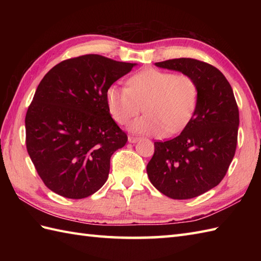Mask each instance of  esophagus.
Here are the masks:
<instances>
[{
    "label": "esophagus",
    "mask_w": 261,
    "mask_h": 261,
    "mask_svg": "<svg viewBox=\"0 0 261 261\" xmlns=\"http://www.w3.org/2000/svg\"><path fill=\"white\" fill-rule=\"evenodd\" d=\"M140 140L139 137H135V136H129L127 137V141H129L130 143H136Z\"/></svg>",
    "instance_id": "obj_1"
}]
</instances>
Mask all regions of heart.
I'll return each mask as SVG.
<instances>
[{"label": "heart", "mask_w": 261, "mask_h": 261, "mask_svg": "<svg viewBox=\"0 0 261 261\" xmlns=\"http://www.w3.org/2000/svg\"><path fill=\"white\" fill-rule=\"evenodd\" d=\"M198 87L187 74L146 68L130 76L126 88L110 85L105 101L110 114L125 124L143 109L145 114L131 122L134 134L164 137L176 134L190 123L197 107Z\"/></svg>", "instance_id": "1"}]
</instances>
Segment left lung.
<instances>
[{"label":"left lung","instance_id":"left-lung-1","mask_svg":"<svg viewBox=\"0 0 261 261\" xmlns=\"http://www.w3.org/2000/svg\"><path fill=\"white\" fill-rule=\"evenodd\" d=\"M154 65L193 77L198 99L195 113L179 136L154 142L147 174L166 196L196 197L220 184L234 157L239 126L234 94L224 75L201 60L178 58Z\"/></svg>","mask_w":261,"mask_h":261}]
</instances>
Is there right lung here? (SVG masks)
I'll return each instance as SVG.
<instances>
[{
    "mask_svg": "<svg viewBox=\"0 0 261 261\" xmlns=\"http://www.w3.org/2000/svg\"><path fill=\"white\" fill-rule=\"evenodd\" d=\"M136 65L84 55L43 77L27 111L25 142L49 190L80 199L105 184L111 156L127 141L109 112L105 92Z\"/></svg>",
    "mask_w": 261,
    "mask_h": 261,
    "instance_id": "1",
    "label": "right lung"
}]
</instances>
